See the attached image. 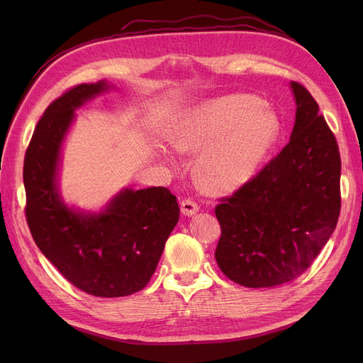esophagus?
Wrapping results in <instances>:
<instances>
[{
	"label": "esophagus",
	"instance_id": "esophagus-1",
	"mask_svg": "<svg viewBox=\"0 0 363 363\" xmlns=\"http://www.w3.org/2000/svg\"><path fill=\"white\" fill-rule=\"evenodd\" d=\"M180 206H182L183 215H186V216H192L194 213L199 212V204H196V203L192 201V200H189V199L183 200V201L180 203Z\"/></svg>",
	"mask_w": 363,
	"mask_h": 363
}]
</instances>
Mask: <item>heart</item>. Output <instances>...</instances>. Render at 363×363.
I'll list each match as a JSON object with an SVG mask.
<instances>
[{
	"label": "heart",
	"instance_id": "1",
	"mask_svg": "<svg viewBox=\"0 0 363 363\" xmlns=\"http://www.w3.org/2000/svg\"><path fill=\"white\" fill-rule=\"evenodd\" d=\"M277 136V121L262 101L230 95L208 103L182 119L169 135L180 155H195L196 180L204 189L224 194L242 186L265 157Z\"/></svg>",
	"mask_w": 363,
	"mask_h": 363
}]
</instances>
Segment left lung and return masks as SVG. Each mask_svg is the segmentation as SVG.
Here are the masks:
<instances>
[{
    "label": "left lung",
    "mask_w": 363,
    "mask_h": 363,
    "mask_svg": "<svg viewBox=\"0 0 363 363\" xmlns=\"http://www.w3.org/2000/svg\"><path fill=\"white\" fill-rule=\"evenodd\" d=\"M291 86L296 101L291 140L215 207L218 267L247 288L300 277L330 239L340 212L336 138L311 92L296 82Z\"/></svg>",
    "instance_id": "1"
}]
</instances>
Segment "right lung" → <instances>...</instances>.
Wrapping results in <instances>:
<instances>
[{"instance_id":"1","label":"right lung","mask_w":363,"mask_h":363,"mask_svg":"<svg viewBox=\"0 0 363 363\" xmlns=\"http://www.w3.org/2000/svg\"><path fill=\"white\" fill-rule=\"evenodd\" d=\"M106 89L104 82L77 84L47 107L26 151L24 186L27 224L43 256L75 288L113 298L147 286L180 207L162 186L125 189L100 215L74 212L60 200L57 162L74 108Z\"/></svg>"}]
</instances>
